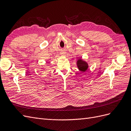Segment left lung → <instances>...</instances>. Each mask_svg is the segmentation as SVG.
<instances>
[{"instance_id": "8db88e82", "label": "left lung", "mask_w": 131, "mask_h": 131, "mask_svg": "<svg viewBox=\"0 0 131 131\" xmlns=\"http://www.w3.org/2000/svg\"><path fill=\"white\" fill-rule=\"evenodd\" d=\"M77 66L79 69L83 72H86L89 67L88 64L86 63V62L82 60L81 59H79L78 60Z\"/></svg>"}]
</instances>
